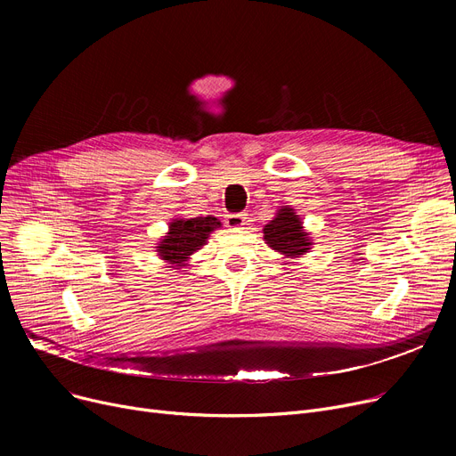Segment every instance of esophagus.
<instances>
[{
    "label": "esophagus",
    "mask_w": 456,
    "mask_h": 456,
    "mask_svg": "<svg viewBox=\"0 0 456 456\" xmlns=\"http://www.w3.org/2000/svg\"><path fill=\"white\" fill-rule=\"evenodd\" d=\"M246 216H248V214H244V212L227 214L225 224H227V227H231V229H240V227H244V225H246V222H248Z\"/></svg>",
    "instance_id": "esophagus-1"
}]
</instances>
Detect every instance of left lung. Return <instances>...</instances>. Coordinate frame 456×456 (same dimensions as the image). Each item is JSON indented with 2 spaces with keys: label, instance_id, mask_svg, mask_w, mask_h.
Masks as SVG:
<instances>
[{
  "label": "left lung",
  "instance_id": "obj_1",
  "mask_svg": "<svg viewBox=\"0 0 456 456\" xmlns=\"http://www.w3.org/2000/svg\"><path fill=\"white\" fill-rule=\"evenodd\" d=\"M265 240L275 251L286 256H297L306 253L310 248L308 236L301 227V220L296 216L294 208L284 207L277 212V218H273L265 227Z\"/></svg>",
  "mask_w": 456,
  "mask_h": 456
}]
</instances>
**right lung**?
I'll list each match as a JSON object with an SVG mask.
<instances>
[{"label": "right lung", "mask_w": 456, "mask_h": 456, "mask_svg": "<svg viewBox=\"0 0 456 456\" xmlns=\"http://www.w3.org/2000/svg\"><path fill=\"white\" fill-rule=\"evenodd\" d=\"M220 227V222L214 216H207V218H190V220H174L170 224V232L164 236V240L159 244V255L167 265H174V268H179L184 265V260L200 249L208 234Z\"/></svg>", "instance_id": "right-lung-1"}]
</instances>
